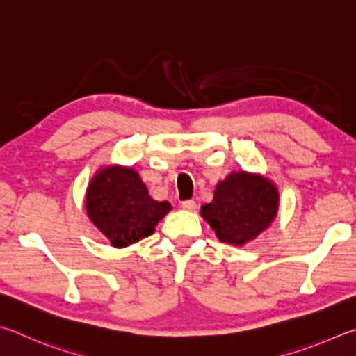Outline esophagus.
I'll list each match as a JSON object with an SVG mask.
<instances>
[{
	"label": "esophagus",
	"instance_id": "1",
	"mask_svg": "<svg viewBox=\"0 0 356 356\" xmlns=\"http://www.w3.org/2000/svg\"><path fill=\"white\" fill-rule=\"evenodd\" d=\"M181 208L186 211H194L197 208V204L194 200H186L181 203Z\"/></svg>",
	"mask_w": 356,
	"mask_h": 356
}]
</instances>
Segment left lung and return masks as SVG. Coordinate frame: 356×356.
<instances>
[{
    "label": "left lung",
    "instance_id": "left-lung-1",
    "mask_svg": "<svg viewBox=\"0 0 356 356\" xmlns=\"http://www.w3.org/2000/svg\"><path fill=\"white\" fill-rule=\"evenodd\" d=\"M280 208L277 184L264 175L238 170L217 183L213 202L200 216L214 229L217 239L244 245L257 239L275 220Z\"/></svg>",
    "mask_w": 356,
    "mask_h": 356
}]
</instances>
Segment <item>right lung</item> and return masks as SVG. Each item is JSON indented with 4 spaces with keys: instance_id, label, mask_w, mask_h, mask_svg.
<instances>
[{
    "instance_id": "right-lung-1",
    "label": "right lung",
    "mask_w": 356,
    "mask_h": 356,
    "mask_svg": "<svg viewBox=\"0 0 356 356\" xmlns=\"http://www.w3.org/2000/svg\"><path fill=\"white\" fill-rule=\"evenodd\" d=\"M86 213L112 247L123 248L148 238L172 209L156 202L133 167L104 165L93 175L86 191Z\"/></svg>"
}]
</instances>
